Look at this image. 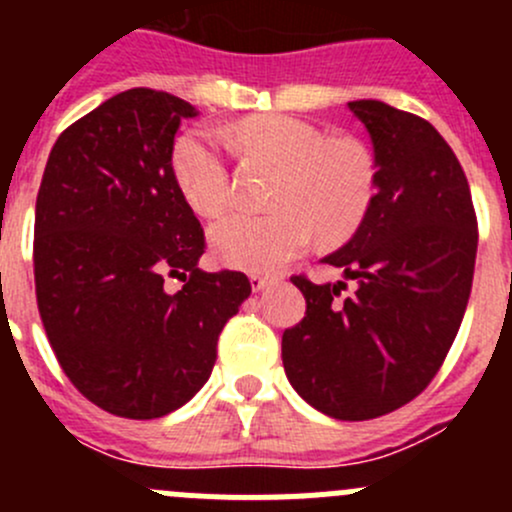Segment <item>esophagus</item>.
Instances as JSON below:
<instances>
[{"mask_svg":"<svg viewBox=\"0 0 512 512\" xmlns=\"http://www.w3.org/2000/svg\"><path fill=\"white\" fill-rule=\"evenodd\" d=\"M270 282H272V277L260 275V272H252V275H250V285H252V289H255V292H262V289L270 285Z\"/></svg>","mask_w":512,"mask_h":512,"instance_id":"34e87169","label":"esophagus"}]
</instances>
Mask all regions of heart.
<instances>
[{"label": "heart", "instance_id": "1", "mask_svg": "<svg viewBox=\"0 0 512 512\" xmlns=\"http://www.w3.org/2000/svg\"><path fill=\"white\" fill-rule=\"evenodd\" d=\"M237 146L280 165L270 213H227L210 225V250L223 265L267 272L297 257L312 242L349 237L376 195V158L354 136H327L314 123L285 113L252 116L230 133ZM173 178L185 203L215 215L230 200L223 141L213 128H195L175 141Z\"/></svg>", "mask_w": 512, "mask_h": 512}]
</instances>
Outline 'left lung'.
Returning a JSON list of instances; mask_svg holds the SVG:
<instances>
[{
  "label": "left lung",
  "instance_id": "obj_1",
  "mask_svg": "<svg viewBox=\"0 0 512 512\" xmlns=\"http://www.w3.org/2000/svg\"><path fill=\"white\" fill-rule=\"evenodd\" d=\"M376 158V195L352 240L322 262L347 282H292L307 299L282 334L289 384L322 414L366 421L416 399L441 369L473 285L471 188L441 133L384 101H352Z\"/></svg>",
  "mask_w": 512,
  "mask_h": 512
}]
</instances>
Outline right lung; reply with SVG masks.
Returning <instances> with one entry per match:
<instances>
[{
    "label": "right lung",
    "instance_id": "1",
    "mask_svg": "<svg viewBox=\"0 0 512 512\" xmlns=\"http://www.w3.org/2000/svg\"><path fill=\"white\" fill-rule=\"evenodd\" d=\"M195 106L128 89L71 123L36 195V304L71 384L98 409L160 418L210 379L218 337L252 287L203 272L205 235L170 168ZM189 277H184V272ZM186 285L168 293L164 275Z\"/></svg>",
    "mask_w": 512,
    "mask_h": 512
}]
</instances>
